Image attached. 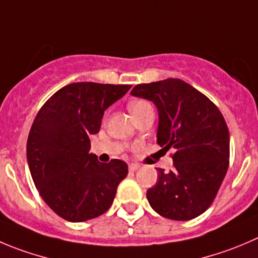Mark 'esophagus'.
Segmentation results:
<instances>
[{
  "label": "esophagus",
  "instance_id": "obj_1",
  "mask_svg": "<svg viewBox=\"0 0 258 258\" xmlns=\"http://www.w3.org/2000/svg\"><path fill=\"white\" fill-rule=\"evenodd\" d=\"M139 167H141L139 163H131L129 164V171H137Z\"/></svg>",
  "mask_w": 258,
  "mask_h": 258
}]
</instances>
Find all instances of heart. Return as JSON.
<instances>
[{"mask_svg": "<svg viewBox=\"0 0 258 258\" xmlns=\"http://www.w3.org/2000/svg\"><path fill=\"white\" fill-rule=\"evenodd\" d=\"M149 106H151V104L148 101H146V100H134V101H132L129 104V110H131L132 114L136 115Z\"/></svg>", "mask_w": 258, "mask_h": 258, "instance_id": "b5f03b06", "label": "heart"}]
</instances>
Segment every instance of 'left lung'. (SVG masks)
Segmentation results:
<instances>
[{
    "label": "left lung",
    "instance_id": "1",
    "mask_svg": "<svg viewBox=\"0 0 258 258\" xmlns=\"http://www.w3.org/2000/svg\"><path fill=\"white\" fill-rule=\"evenodd\" d=\"M131 95L158 109L157 143L175 149L173 170L158 168L147 191L154 212L172 220H190L212 205L229 167V132L217 105L178 78L137 85Z\"/></svg>",
    "mask_w": 258,
    "mask_h": 258
}]
</instances>
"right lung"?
<instances>
[{
  "mask_svg": "<svg viewBox=\"0 0 258 258\" xmlns=\"http://www.w3.org/2000/svg\"><path fill=\"white\" fill-rule=\"evenodd\" d=\"M131 85L76 82L41 106L26 144L29 168L46 205L68 222H85L109 210L126 177L121 159L101 163L88 153L104 112Z\"/></svg>",
  "mask_w": 258,
  "mask_h": 258,
  "instance_id": "obj_1",
  "label": "right lung"
}]
</instances>
